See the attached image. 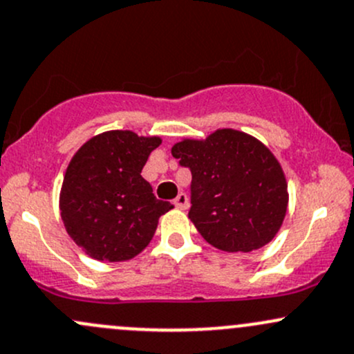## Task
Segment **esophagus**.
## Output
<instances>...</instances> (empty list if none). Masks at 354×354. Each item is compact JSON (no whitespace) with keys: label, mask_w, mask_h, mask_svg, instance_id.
<instances>
[{"label":"esophagus","mask_w":354,"mask_h":354,"mask_svg":"<svg viewBox=\"0 0 354 354\" xmlns=\"http://www.w3.org/2000/svg\"><path fill=\"white\" fill-rule=\"evenodd\" d=\"M174 204H176V206H177L178 209H182V211H185V209L189 207L187 194H185V192H180V194H178V196L176 197V201H174Z\"/></svg>","instance_id":"obj_1"}]
</instances>
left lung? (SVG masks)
Instances as JSON below:
<instances>
[{
    "mask_svg": "<svg viewBox=\"0 0 354 354\" xmlns=\"http://www.w3.org/2000/svg\"><path fill=\"white\" fill-rule=\"evenodd\" d=\"M172 155L192 172L189 218L209 245L248 253L275 238L287 214L288 184L267 145L219 128L204 140L182 138Z\"/></svg>",
    "mask_w": 354,
    "mask_h": 354,
    "instance_id": "8db88e82",
    "label": "left lung"
}]
</instances>
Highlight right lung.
I'll return each mask as SVG.
<instances>
[{"mask_svg":"<svg viewBox=\"0 0 354 354\" xmlns=\"http://www.w3.org/2000/svg\"><path fill=\"white\" fill-rule=\"evenodd\" d=\"M160 136L111 130L93 136L71 158L59 194L67 234L97 261H128L153 238L174 206L142 177Z\"/></svg>","mask_w":354,"mask_h":354,"instance_id":"right-lung-1","label":"right lung"}]
</instances>
